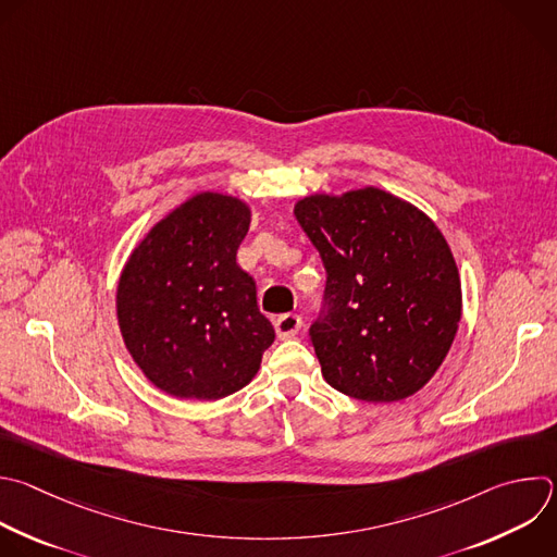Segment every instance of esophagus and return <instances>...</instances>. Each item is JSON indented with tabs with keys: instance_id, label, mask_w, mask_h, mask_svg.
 <instances>
[{
	"instance_id": "1",
	"label": "esophagus",
	"mask_w": 557,
	"mask_h": 557,
	"mask_svg": "<svg viewBox=\"0 0 557 557\" xmlns=\"http://www.w3.org/2000/svg\"><path fill=\"white\" fill-rule=\"evenodd\" d=\"M299 330H301V317L295 312H286L275 319V332L280 338H293Z\"/></svg>"
}]
</instances>
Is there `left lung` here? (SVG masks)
I'll list each match as a JSON object with an SVG mask.
<instances>
[{"mask_svg": "<svg viewBox=\"0 0 557 557\" xmlns=\"http://www.w3.org/2000/svg\"><path fill=\"white\" fill-rule=\"evenodd\" d=\"M295 219L325 269L308 332L327 385L362 403L420 392L461 319L459 271L442 232L379 188L306 197Z\"/></svg>", "mask_w": 557, "mask_h": 557, "instance_id": "left-lung-1", "label": "left lung"}]
</instances>
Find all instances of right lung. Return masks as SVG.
<instances>
[{"instance_id": "right-lung-1", "label": "right lung", "mask_w": 557, "mask_h": 557, "mask_svg": "<svg viewBox=\"0 0 557 557\" xmlns=\"http://www.w3.org/2000/svg\"><path fill=\"white\" fill-rule=\"evenodd\" d=\"M249 208L225 195L185 201L131 253L117 323L146 379L174 398L219 400L251 383L275 341L236 253Z\"/></svg>"}]
</instances>
